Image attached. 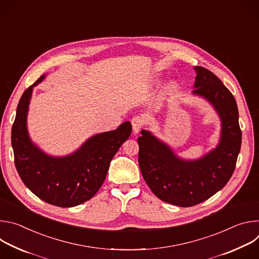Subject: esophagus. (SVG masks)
<instances>
[{
    "label": "esophagus",
    "instance_id": "1",
    "mask_svg": "<svg viewBox=\"0 0 259 259\" xmlns=\"http://www.w3.org/2000/svg\"><path fill=\"white\" fill-rule=\"evenodd\" d=\"M131 124H132V128H133L134 133H137L144 127L145 121L141 116H135L134 118H132Z\"/></svg>",
    "mask_w": 259,
    "mask_h": 259
}]
</instances>
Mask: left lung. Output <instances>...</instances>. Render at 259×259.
<instances>
[{"instance_id": "obj_1", "label": "left lung", "mask_w": 259, "mask_h": 259, "mask_svg": "<svg viewBox=\"0 0 259 259\" xmlns=\"http://www.w3.org/2000/svg\"><path fill=\"white\" fill-rule=\"evenodd\" d=\"M194 94L207 99L221 120L216 149L199 160L178 158L170 147L142 130L138 137V164L152 192L162 201L180 207L204 202L223 189L232 177L241 150L242 131L237 102L231 91L212 71L195 66Z\"/></svg>"}]
</instances>
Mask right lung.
<instances>
[{
	"instance_id": "obj_1",
	"label": "right lung",
	"mask_w": 259,
	"mask_h": 259,
	"mask_svg": "<svg viewBox=\"0 0 259 259\" xmlns=\"http://www.w3.org/2000/svg\"><path fill=\"white\" fill-rule=\"evenodd\" d=\"M44 78L29 86L19 100L11 131L14 163L21 180L36 197L54 206L73 207L98 192L110 161L131 135L132 126L125 122L116 130L96 134L69 156L45 154L30 141L26 128L32 88Z\"/></svg>"
}]
</instances>
